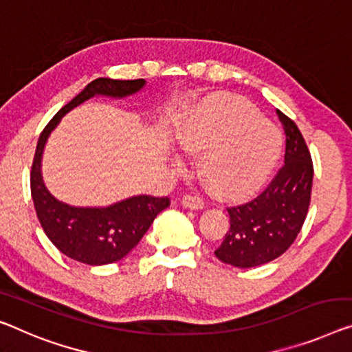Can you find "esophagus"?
Wrapping results in <instances>:
<instances>
[{"instance_id":"34e87169","label":"esophagus","mask_w":352,"mask_h":352,"mask_svg":"<svg viewBox=\"0 0 352 352\" xmlns=\"http://www.w3.org/2000/svg\"><path fill=\"white\" fill-rule=\"evenodd\" d=\"M182 204H183V206H185L186 208H192V210L206 207V202H204V197L197 196V194H186V196H183Z\"/></svg>"}]
</instances>
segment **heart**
<instances>
[{"label": "heart", "mask_w": 352, "mask_h": 352, "mask_svg": "<svg viewBox=\"0 0 352 352\" xmlns=\"http://www.w3.org/2000/svg\"><path fill=\"white\" fill-rule=\"evenodd\" d=\"M183 151L199 155L208 190L224 199L246 197L264 185L281 153V133L253 104L214 94L188 115L178 133Z\"/></svg>", "instance_id": "b5f03b06"}]
</instances>
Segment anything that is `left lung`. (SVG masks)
<instances>
[{
  "mask_svg": "<svg viewBox=\"0 0 352 352\" xmlns=\"http://www.w3.org/2000/svg\"><path fill=\"white\" fill-rule=\"evenodd\" d=\"M286 133L285 164L264 191L240 206L226 207L230 228L214 256L240 269L276 259L294 243L311 201L313 161L305 139L289 117L276 110Z\"/></svg>",
  "mask_w": 352,
  "mask_h": 352,
  "instance_id": "8db88e82",
  "label": "left lung"
}]
</instances>
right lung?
Wrapping results in <instances>:
<instances>
[{"mask_svg": "<svg viewBox=\"0 0 352 352\" xmlns=\"http://www.w3.org/2000/svg\"><path fill=\"white\" fill-rule=\"evenodd\" d=\"M144 78L138 80H113L96 78L83 88L82 93L67 102L42 131L31 166L30 185L34 210L42 229L52 243L67 258L88 265H104L120 261L140 242L151 226L156 214L170 206L167 196L150 194L126 199L107 208H78L66 206L45 190L41 177V158L45 140L60 123L63 115L77 107L94 94L123 98L139 91Z\"/></svg>", "mask_w": 352, "mask_h": 352, "instance_id": "1", "label": "right lung"}]
</instances>
